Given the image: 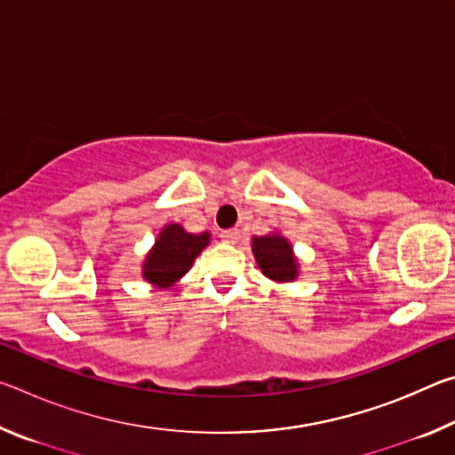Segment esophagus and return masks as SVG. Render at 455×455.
Here are the masks:
<instances>
[{"mask_svg":"<svg viewBox=\"0 0 455 455\" xmlns=\"http://www.w3.org/2000/svg\"><path fill=\"white\" fill-rule=\"evenodd\" d=\"M238 236H241V233H238L236 228H228V230H222V233H220V238L225 243H236Z\"/></svg>","mask_w":455,"mask_h":455,"instance_id":"1","label":"esophagus"}]
</instances>
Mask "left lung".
I'll use <instances>...</instances> for the list:
<instances>
[{"label": "left lung", "mask_w": 455, "mask_h": 455, "mask_svg": "<svg viewBox=\"0 0 455 455\" xmlns=\"http://www.w3.org/2000/svg\"><path fill=\"white\" fill-rule=\"evenodd\" d=\"M252 255L265 276L276 283H291L297 279L299 263L292 255V246L279 233L252 238Z\"/></svg>", "instance_id": "obj_1"}]
</instances>
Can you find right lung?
Masks as SVG:
<instances>
[{
	"mask_svg": "<svg viewBox=\"0 0 455 455\" xmlns=\"http://www.w3.org/2000/svg\"><path fill=\"white\" fill-rule=\"evenodd\" d=\"M211 243V233L192 235L180 225H166L142 265V276L154 287L168 289L190 271L195 259Z\"/></svg>",
	"mask_w": 455,
	"mask_h": 455,
	"instance_id": "right-lung-1",
	"label": "right lung"
}]
</instances>
